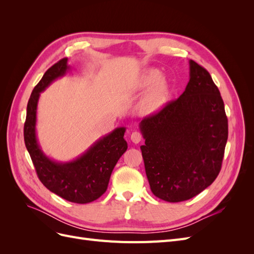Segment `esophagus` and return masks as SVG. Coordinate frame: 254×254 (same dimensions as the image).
<instances>
[{"instance_id": "34e87169", "label": "esophagus", "mask_w": 254, "mask_h": 254, "mask_svg": "<svg viewBox=\"0 0 254 254\" xmlns=\"http://www.w3.org/2000/svg\"><path fill=\"white\" fill-rule=\"evenodd\" d=\"M130 140H131L132 143L134 144L140 143L142 140V134L139 131H134L131 133V135H130Z\"/></svg>"}]
</instances>
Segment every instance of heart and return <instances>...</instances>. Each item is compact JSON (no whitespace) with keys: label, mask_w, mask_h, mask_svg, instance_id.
Returning <instances> with one entry per match:
<instances>
[{"label":"heart","mask_w":254,"mask_h":254,"mask_svg":"<svg viewBox=\"0 0 254 254\" xmlns=\"http://www.w3.org/2000/svg\"><path fill=\"white\" fill-rule=\"evenodd\" d=\"M137 106V109L144 115L156 114L162 110L170 95V84L162 77V72L158 68L149 67L144 70L134 83V91L147 90Z\"/></svg>","instance_id":"1"}]
</instances>
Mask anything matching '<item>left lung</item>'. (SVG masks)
I'll return each mask as SVG.
<instances>
[{
	"label": "left lung",
	"instance_id": "8db88e82",
	"mask_svg": "<svg viewBox=\"0 0 254 254\" xmlns=\"http://www.w3.org/2000/svg\"><path fill=\"white\" fill-rule=\"evenodd\" d=\"M190 80L178 99L140 123L145 172L152 194L188 200L218 176L228 140L220 92L205 68L190 60Z\"/></svg>",
	"mask_w": 254,
	"mask_h": 254
}]
</instances>
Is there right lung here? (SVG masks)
Masks as SVG:
<instances>
[{"label":"right lung","mask_w":254,"mask_h":254,"mask_svg":"<svg viewBox=\"0 0 254 254\" xmlns=\"http://www.w3.org/2000/svg\"><path fill=\"white\" fill-rule=\"evenodd\" d=\"M71 70L67 58L59 60L44 73L29 97L24 124V141L27 151L43 186L67 201L88 203L101 197L108 188L115 164L127 150L125 127L99 137L80 156L61 162L43 152L37 136V109L41 92L52 82Z\"/></svg>","instance_id":"obj_1"}]
</instances>
